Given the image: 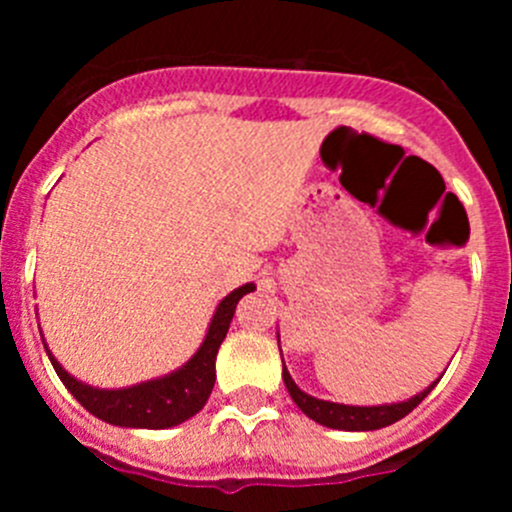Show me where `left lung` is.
<instances>
[{"label":"left lung","mask_w":512,"mask_h":512,"mask_svg":"<svg viewBox=\"0 0 512 512\" xmlns=\"http://www.w3.org/2000/svg\"><path fill=\"white\" fill-rule=\"evenodd\" d=\"M284 384H287L289 395L295 400L297 408L312 418L315 423L328 425V428H338V431H377L384 425L397 423L400 418H405L408 413H413L420 402L425 400V395L433 390V382L428 390H423L420 395H415L408 402H395V405H377V408H354V405H338V402H325L318 397H310L292 382L287 369H282Z\"/></svg>","instance_id":"left-lung-1"}]
</instances>
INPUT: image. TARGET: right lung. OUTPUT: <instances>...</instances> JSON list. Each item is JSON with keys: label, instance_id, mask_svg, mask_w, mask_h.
I'll return each mask as SVG.
<instances>
[{"label": "right lung", "instance_id": "1", "mask_svg": "<svg viewBox=\"0 0 512 512\" xmlns=\"http://www.w3.org/2000/svg\"><path fill=\"white\" fill-rule=\"evenodd\" d=\"M253 284H243L235 292H230L220 305H217L215 318L207 330L205 343L200 351L169 377L153 379V382L135 384L128 390H94L89 384L76 382L69 372L58 364L48 351L53 369L61 377V382L69 387L71 395L84 405L92 415L102 418L104 423L125 425V428H171L205 408L207 397L215 387V356L223 343L225 333L230 328L233 312L238 300L248 292H253Z\"/></svg>", "mask_w": 512, "mask_h": 512}]
</instances>
